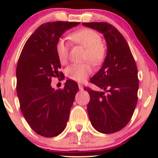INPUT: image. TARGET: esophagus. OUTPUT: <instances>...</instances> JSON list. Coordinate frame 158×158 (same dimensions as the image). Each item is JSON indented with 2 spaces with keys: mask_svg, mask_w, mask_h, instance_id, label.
<instances>
[{
  "mask_svg": "<svg viewBox=\"0 0 158 158\" xmlns=\"http://www.w3.org/2000/svg\"><path fill=\"white\" fill-rule=\"evenodd\" d=\"M79 90H83V85L81 84H79Z\"/></svg>",
  "mask_w": 158,
  "mask_h": 158,
  "instance_id": "1",
  "label": "esophagus"
}]
</instances>
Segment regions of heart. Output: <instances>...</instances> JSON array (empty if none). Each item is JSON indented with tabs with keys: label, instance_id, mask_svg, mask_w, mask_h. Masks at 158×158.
I'll return each mask as SVG.
<instances>
[{
	"label": "heart",
	"instance_id": "1",
	"mask_svg": "<svg viewBox=\"0 0 158 158\" xmlns=\"http://www.w3.org/2000/svg\"><path fill=\"white\" fill-rule=\"evenodd\" d=\"M70 39L86 48L85 60H88L94 65H99L106 58V48L101 41V36L91 29H81L70 35ZM68 46L64 40H58L56 44V52L58 59L64 64L68 59ZM91 68L88 63L73 64L65 70V74L72 80L82 82L91 73Z\"/></svg>",
	"mask_w": 158,
	"mask_h": 158
}]
</instances>
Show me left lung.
Segmentation results:
<instances>
[{
	"instance_id": "8db88e82",
	"label": "left lung",
	"mask_w": 158,
	"mask_h": 158,
	"mask_svg": "<svg viewBox=\"0 0 158 158\" xmlns=\"http://www.w3.org/2000/svg\"><path fill=\"white\" fill-rule=\"evenodd\" d=\"M104 35L107 56L102 68L90 81L102 91L85 88L90 94L88 112L92 126L103 134L124 128L131 119L137 102L139 79L135 59L123 35L106 22L82 23Z\"/></svg>"
}]
</instances>
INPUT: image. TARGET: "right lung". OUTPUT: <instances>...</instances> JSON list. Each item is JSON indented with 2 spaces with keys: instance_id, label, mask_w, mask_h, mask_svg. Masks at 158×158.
Masks as SVG:
<instances>
[{
  "instance_id": "add662e5",
  "label": "right lung",
  "mask_w": 158,
  "mask_h": 158,
  "mask_svg": "<svg viewBox=\"0 0 158 158\" xmlns=\"http://www.w3.org/2000/svg\"><path fill=\"white\" fill-rule=\"evenodd\" d=\"M79 22L55 21L41 24L29 38L16 68L18 97L23 116L35 133L45 137L59 135L66 128L79 87L73 80L64 88H52V77H61L56 44L62 34Z\"/></svg>"
}]
</instances>
